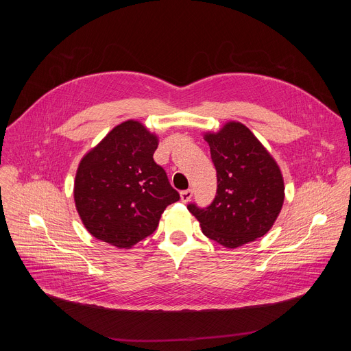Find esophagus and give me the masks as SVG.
I'll return each instance as SVG.
<instances>
[{"instance_id":"1","label":"esophagus","mask_w":351,"mask_h":351,"mask_svg":"<svg viewBox=\"0 0 351 351\" xmlns=\"http://www.w3.org/2000/svg\"><path fill=\"white\" fill-rule=\"evenodd\" d=\"M191 195H193V190H190V189H187V190H183L182 193H180V199L183 203H187L189 199L191 198Z\"/></svg>"}]
</instances>
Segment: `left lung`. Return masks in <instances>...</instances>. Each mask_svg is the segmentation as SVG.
I'll return each mask as SVG.
<instances>
[{
  "label": "left lung",
  "mask_w": 351,
  "mask_h": 351,
  "mask_svg": "<svg viewBox=\"0 0 351 351\" xmlns=\"http://www.w3.org/2000/svg\"><path fill=\"white\" fill-rule=\"evenodd\" d=\"M217 169V195L199 208L189 204L203 233L236 248L263 237L276 221L285 199L280 169L258 138L240 122L206 133Z\"/></svg>",
  "instance_id": "obj_1"
}]
</instances>
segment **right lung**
<instances>
[{"instance_id":"1","label":"right lung","mask_w":351,"mask_h":351,"mask_svg":"<svg viewBox=\"0 0 351 351\" xmlns=\"http://www.w3.org/2000/svg\"><path fill=\"white\" fill-rule=\"evenodd\" d=\"M158 137L137 121L115 126L82 158L75 204L86 229L98 240L130 248L152 234L179 193L153 156Z\"/></svg>"}]
</instances>
